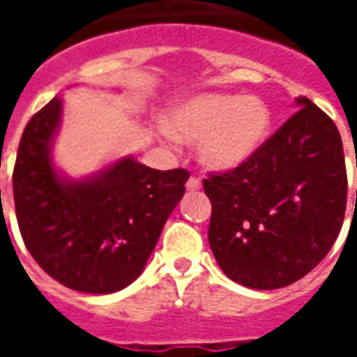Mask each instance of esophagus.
<instances>
[{"instance_id": "obj_1", "label": "esophagus", "mask_w": 357, "mask_h": 357, "mask_svg": "<svg viewBox=\"0 0 357 357\" xmlns=\"http://www.w3.org/2000/svg\"><path fill=\"white\" fill-rule=\"evenodd\" d=\"M185 187H187V191H199V189L202 187L201 179H199V178H189V179H187Z\"/></svg>"}]
</instances>
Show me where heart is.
Masks as SVG:
<instances>
[{
	"label": "heart",
	"instance_id": "obj_1",
	"mask_svg": "<svg viewBox=\"0 0 357 357\" xmlns=\"http://www.w3.org/2000/svg\"><path fill=\"white\" fill-rule=\"evenodd\" d=\"M168 130L181 143H199L202 166L229 172L262 147L269 130V110L258 97L201 93L170 110Z\"/></svg>",
	"mask_w": 357,
	"mask_h": 357
}]
</instances>
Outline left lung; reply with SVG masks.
<instances>
[{
    "label": "left lung",
    "mask_w": 357,
    "mask_h": 357,
    "mask_svg": "<svg viewBox=\"0 0 357 357\" xmlns=\"http://www.w3.org/2000/svg\"><path fill=\"white\" fill-rule=\"evenodd\" d=\"M296 109L247 162L204 179L210 248L225 275L250 289H281L310 273L344 220L340 133L307 97H296Z\"/></svg>",
    "instance_id": "8db88e82"
}]
</instances>
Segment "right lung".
Masks as SVG:
<instances>
[{
	"label": "right lung",
	"instance_id": "right-lung-1",
	"mask_svg": "<svg viewBox=\"0 0 357 357\" xmlns=\"http://www.w3.org/2000/svg\"><path fill=\"white\" fill-rule=\"evenodd\" d=\"M61 116L63 99L55 97L20 137L13 172L20 235L61 284L89 294L122 291L145 269L189 172L155 170L124 156L88 178H68L51 158Z\"/></svg>",
	"mask_w": 357,
	"mask_h": 357
}]
</instances>
